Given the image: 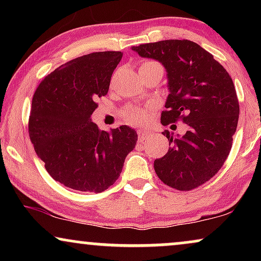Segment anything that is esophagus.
Instances as JSON below:
<instances>
[{"instance_id": "obj_1", "label": "esophagus", "mask_w": 261, "mask_h": 261, "mask_svg": "<svg viewBox=\"0 0 261 261\" xmlns=\"http://www.w3.org/2000/svg\"><path fill=\"white\" fill-rule=\"evenodd\" d=\"M138 134H139V140L142 141V140H145V139L148 137L149 132L146 130V129H145V130H139Z\"/></svg>"}]
</instances>
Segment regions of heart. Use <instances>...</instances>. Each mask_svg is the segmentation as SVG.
I'll return each instance as SVG.
<instances>
[{"label": "heart", "mask_w": 261, "mask_h": 261, "mask_svg": "<svg viewBox=\"0 0 261 261\" xmlns=\"http://www.w3.org/2000/svg\"><path fill=\"white\" fill-rule=\"evenodd\" d=\"M148 66H159L158 63L152 62V60H146L140 65V67H148ZM123 116L126 117V120L129 121V122L133 123H142L145 122L146 120L148 119V110L145 108H140V107H128V108L124 109Z\"/></svg>", "instance_id": "obj_1"}]
</instances>
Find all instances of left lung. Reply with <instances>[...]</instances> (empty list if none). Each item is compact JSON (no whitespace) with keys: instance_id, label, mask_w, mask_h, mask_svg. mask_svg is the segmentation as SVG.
Here are the masks:
<instances>
[{"instance_id":"1","label":"left lung","mask_w":261,"mask_h":261,"mask_svg":"<svg viewBox=\"0 0 261 261\" xmlns=\"http://www.w3.org/2000/svg\"><path fill=\"white\" fill-rule=\"evenodd\" d=\"M132 49L165 67L169 96L162 123L181 119L188 126L181 137L163 133L171 147L154 160L156 176L177 190L197 188L215 176L230 152L240 113L233 81L214 56L194 41L163 40Z\"/></svg>"}]
</instances>
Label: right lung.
I'll return each mask as SVG.
<instances>
[{
  "instance_id": "add662e5",
  "label": "right lung",
  "mask_w": 261,
  "mask_h": 261,
  "mask_svg": "<svg viewBox=\"0 0 261 261\" xmlns=\"http://www.w3.org/2000/svg\"><path fill=\"white\" fill-rule=\"evenodd\" d=\"M121 58L115 51L78 57L46 76L33 96L32 144L49 176L73 190H107L137 145L133 128L99 130L91 121L96 99L107 95Z\"/></svg>"
}]
</instances>
